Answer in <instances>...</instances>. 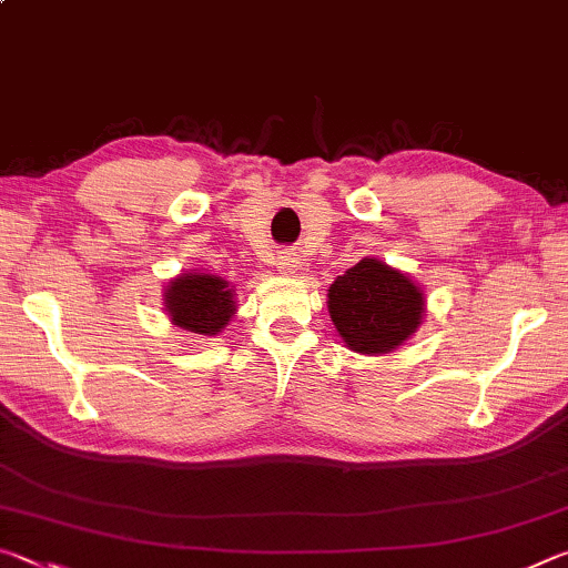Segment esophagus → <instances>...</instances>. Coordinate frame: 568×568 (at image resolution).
<instances>
[{"instance_id": "34e87169", "label": "esophagus", "mask_w": 568, "mask_h": 568, "mask_svg": "<svg viewBox=\"0 0 568 568\" xmlns=\"http://www.w3.org/2000/svg\"><path fill=\"white\" fill-rule=\"evenodd\" d=\"M277 265H281L285 273H291L293 267H295V261H293V257H291V253H285V255L277 257Z\"/></svg>"}]
</instances>
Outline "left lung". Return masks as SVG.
Returning <instances> with one entry per match:
<instances>
[{"label":"left lung","instance_id":"obj_1","mask_svg":"<svg viewBox=\"0 0 568 568\" xmlns=\"http://www.w3.org/2000/svg\"><path fill=\"white\" fill-rule=\"evenodd\" d=\"M328 311L341 338L355 353H388L416 333L423 293L408 275L373 257L335 277Z\"/></svg>","mask_w":568,"mask_h":568}]
</instances>
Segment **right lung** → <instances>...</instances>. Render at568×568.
Here are the masks:
<instances>
[{
    "label": "right lung",
    "mask_w": 568,
    "mask_h": 568,
    "mask_svg": "<svg viewBox=\"0 0 568 568\" xmlns=\"http://www.w3.org/2000/svg\"><path fill=\"white\" fill-rule=\"evenodd\" d=\"M165 307L180 328L200 335H217L235 311L233 287L215 275H180L168 285Z\"/></svg>",
    "instance_id": "1"
}]
</instances>
